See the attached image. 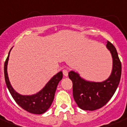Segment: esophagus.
<instances>
[{
    "label": "esophagus",
    "instance_id": "1",
    "mask_svg": "<svg viewBox=\"0 0 127 127\" xmlns=\"http://www.w3.org/2000/svg\"><path fill=\"white\" fill-rule=\"evenodd\" d=\"M63 75L64 76H68V70H66V69H64L63 70Z\"/></svg>",
    "mask_w": 127,
    "mask_h": 127
}]
</instances>
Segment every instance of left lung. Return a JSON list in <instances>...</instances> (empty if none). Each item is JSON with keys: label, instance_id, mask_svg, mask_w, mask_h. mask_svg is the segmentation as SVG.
<instances>
[{"label": "left lung", "instance_id": "8db88e82", "mask_svg": "<svg viewBox=\"0 0 127 127\" xmlns=\"http://www.w3.org/2000/svg\"><path fill=\"white\" fill-rule=\"evenodd\" d=\"M106 48L113 58V69L108 79L102 82H91L81 78L77 72L70 71L68 77L72 82V93L79 108L95 111L104 106L115 94L121 76V63L114 45L107 41Z\"/></svg>", "mask_w": 127, "mask_h": 127}]
</instances>
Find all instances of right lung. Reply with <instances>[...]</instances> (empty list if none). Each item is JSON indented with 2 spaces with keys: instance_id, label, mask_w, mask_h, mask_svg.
I'll return each mask as SVG.
<instances>
[{
  "instance_id": "obj_1",
  "label": "right lung",
  "mask_w": 127,
  "mask_h": 127,
  "mask_svg": "<svg viewBox=\"0 0 127 127\" xmlns=\"http://www.w3.org/2000/svg\"><path fill=\"white\" fill-rule=\"evenodd\" d=\"M12 49V48H11ZM10 50L8 55L4 63V78L5 82L8 89L10 93L12 95L15 102L23 108L24 110L28 111L29 113L32 114L40 115L45 113L51 106L57 89V85L60 81L63 79V72L60 71L57 74L53 76L50 81L46 83V85L41 91L36 94L32 95H22L18 93L14 90L10 85L7 73V64L8 59H9Z\"/></svg>"
}]
</instances>
